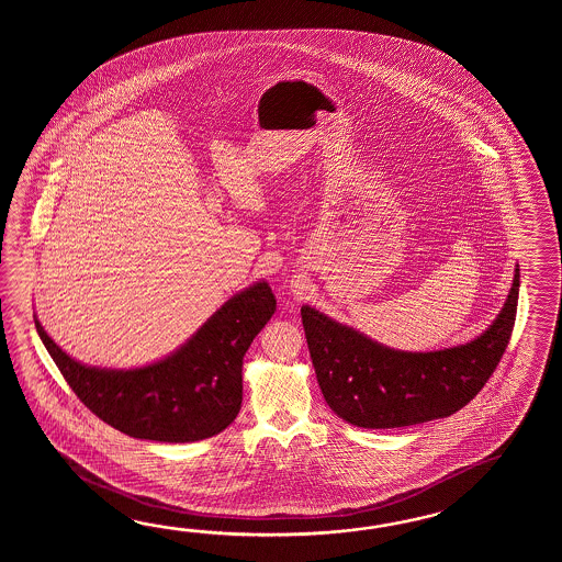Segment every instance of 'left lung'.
Listing matches in <instances>:
<instances>
[{"mask_svg": "<svg viewBox=\"0 0 562 562\" xmlns=\"http://www.w3.org/2000/svg\"><path fill=\"white\" fill-rule=\"evenodd\" d=\"M520 269L501 313L464 346L402 351L382 346L310 305L301 307L313 368L327 406L347 424L385 430L448 418L488 382L513 334Z\"/></svg>", "mask_w": 562, "mask_h": 562, "instance_id": "left-lung-1", "label": "left lung"}]
</instances>
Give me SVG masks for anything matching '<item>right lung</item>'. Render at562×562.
<instances>
[{
    "mask_svg": "<svg viewBox=\"0 0 562 562\" xmlns=\"http://www.w3.org/2000/svg\"><path fill=\"white\" fill-rule=\"evenodd\" d=\"M267 281H257L216 310L187 344L143 368L110 370L86 366L44 341L61 375L92 414L140 440L196 442L225 430L243 402V358L255 335L276 313Z\"/></svg>",
    "mask_w": 562,
    "mask_h": 562,
    "instance_id": "obj_1",
    "label": "right lung"
}]
</instances>
